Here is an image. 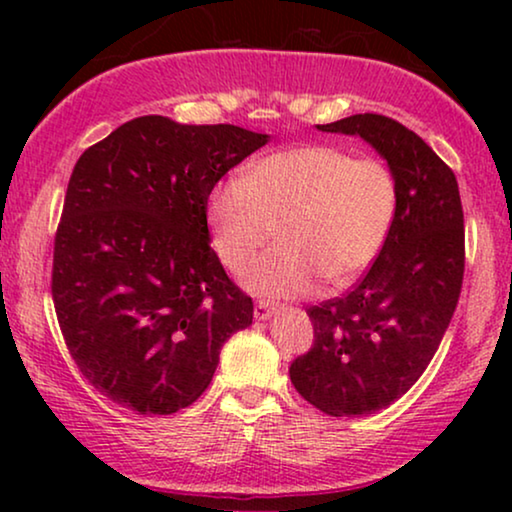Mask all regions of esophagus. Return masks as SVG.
I'll list each match as a JSON object with an SVG mask.
<instances>
[{"mask_svg": "<svg viewBox=\"0 0 512 512\" xmlns=\"http://www.w3.org/2000/svg\"><path fill=\"white\" fill-rule=\"evenodd\" d=\"M275 312H277V307L275 305H268V303H256V307H254V317L258 321L270 319Z\"/></svg>", "mask_w": 512, "mask_h": 512, "instance_id": "1", "label": "esophagus"}]
</instances>
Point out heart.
I'll return each instance as SVG.
<instances>
[{"instance_id": "b5f03b06", "label": "heart", "mask_w": 512, "mask_h": 512, "mask_svg": "<svg viewBox=\"0 0 512 512\" xmlns=\"http://www.w3.org/2000/svg\"><path fill=\"white\" fill-rule=\"evenodd\" d=\"M398 209L394 172L380 158H352L328 144L293 146L256 160L209 193L207 221L221 263L247 268L244 286L263 298H296L317 277L338 289L354 282L387 242Z\"/></svg>"}]
</instances>
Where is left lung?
<instances>
[{"mask_svg":"<svg viewBox=\"0 0 512 512\" xmlns=\"http://www.w3.org/2000/svg\"><path fill=\"white\" fill-rule=\"evenodd\" d=\"M356 135L398 186L394 226L366 277L307 310L314 345L291 363L293 387L331 417L387 408L419 380L450 326L464 279V212L454 172L415 132L380 114L317 125Z\"/></svg>","mask_w":512,"mask_h":512,"instance_id":"1","label":"left lung"}]
</instances>
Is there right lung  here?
Wrapping results in <instances>:
<instances>
[{"label": "right lung", "instance_id": "right-lung-1", "mask_svg": "<svg viewBox=\"0 0 512 512\" xmlns=\"http://www.w3.org/2000/svg\"><path fill=\"white\" fill-rule=\"evenodd\" d=\"M237 125L132 118L83 151L53 251V303L83 377L137 415H172L212 382L254 303L209 247L207 200L268 144Z\"/></svg>", "mask_w": 512, "mask_h": 512}]
</instances>
